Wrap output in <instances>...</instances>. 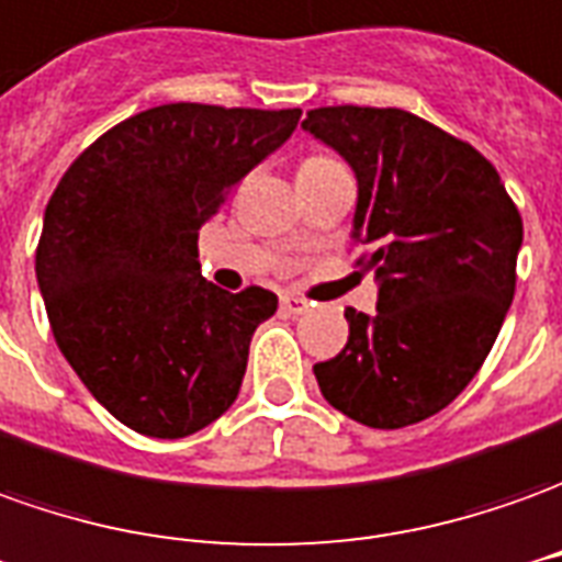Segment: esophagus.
<instances>
[{
    "label": "esophagus",
    "mask_w": 562,
    "mask_h": 562,
    "mask_svg": "<svg viewBox=\"0 0 562 562\" xmlns=\"http://www.w3.org/2000/svg\"><path fill=\"white\" fill-rule=\"evenodd\" d=\"M281 308L288 312V315H305L312 305H308V300H303V296H293V293H284L281 296Z\"/></svg>",
    "instance_id": "esophagus-1"
}]
</instances>
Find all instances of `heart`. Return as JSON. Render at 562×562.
<instances>
[{
    "label": "heart",
    "mask_w": 562,
    "mask_h": 562,
    "mask_svg": "<svg viewBox=\"0 0 562 562\" xmlns=\"http://www.w3.org/2000/svg\"><path fill=\"white\" fill-rule=\"evenodd\" d=\"M318 161H330V158H324V156H312V158H305L303 165L300 168H305V165H318Z\"/></svg>",
    "instance_id": "heart-1"
}]
</instances>
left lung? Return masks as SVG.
Returning a JSON list of instances; mask_svg holds the SVG:
<instances>
[{
	"label": "left lung",
	"mask_w": 562,
	"mask_h": 562,
	"mask_svg": "<svg viewBox=\"0 0 562 562\" xmlns=\"http://www.w3.org/2000/svg\"><path fill=\"white\" fill-rule=\"evenodd\" d=\"M303 127L358 177V266L379 278L376 315L348 308V342L315 363L348 419L404 428L452 404L486 361L517 288L524 220L498 170L404 110L321 106Z\"/></svg>",
	"instance_id": "left-lung-1"
}]
</instances>
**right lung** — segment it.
<instances>
[{
    "label": "right lung",
    "instance_id": "right-lung-1",
    "mask_svg": "<svg viewBox=\"0 0 562 562\" xmlns=\"http://www.w3.org/2000/svg\"><path fill=\"white\" fill-rule=\"evenodd\" d=\"M300 110L165 103L110 127L45 207L36 278L57 348L115 419L186 437L238 397L272 290L201 278L199 229Z\"/></svg>",
    "mask_w": 562,
    "mask_h": 562
}]
</instances>
